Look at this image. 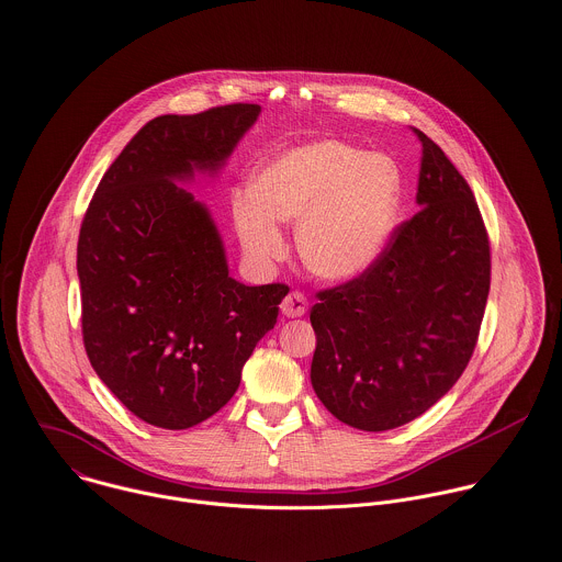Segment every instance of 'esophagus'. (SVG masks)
I'll list each match as a JSON object with an SVG mask.
<instances>
[{"mask_svg": "<svg viewBox=\"0 0 562 562\" xmlns=\"http://www.w3.org/2000/svg\"><path fill=\"white\" fill-rule=\"evenodd\" d=\"M280 308H282V315H286V317H302L306 313V308H308V300H306V295L302 291H291L282 300Z\"/></svg>", "mask_w": 562, "mask_h": 562, "instance_id": "obj_1", "label": "esophagus"}]
</instances>
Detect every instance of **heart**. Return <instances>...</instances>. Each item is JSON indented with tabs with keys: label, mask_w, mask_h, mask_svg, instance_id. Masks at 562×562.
Segmentation results:
<instances>
[{
	"label": "heart",
	"mask_w": 562,
	"mask_h": 562,
	"mask_svg": "<svg viewBox=\"0 0 562 562\" xmlns=\"http://www.w3.org/2000/svg\"><path fill=\"white\" fill-rule=\"evenodd\" d=\"M400 203L402 176L391 158L326 138L262 165L251 192L234 194L232 214L251 260H276L284 251L278 223H297L295 243L306 269L344 282L378 260Z\"/></svg>",
	"instance_id": "1"
}]
</instances>
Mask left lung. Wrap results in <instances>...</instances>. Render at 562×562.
Returning <instances> with one entry per match:
<instances>
[{
    "instance_id": "8db88e82",
    "label": "left lung",
    "mask_w": 562,
    "mask_h": 562,
    "mask_svg": "<svg viewBox=\"0 0 562 562\" xmlns=\"http://www.w3.org/2000/svg\"><path fill=\"white\" fill-rule=\"evenodd\" d=\"M422 140L419 212L361 276L319 291L311 384L366 432L432 408L465 370L490 293V240L474 194L443 149Z\"/></svg>"
}]
</instances>
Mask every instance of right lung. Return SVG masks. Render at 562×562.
Returning <instances> with one entry per match:
<instances>
[{
  "label": "right lung",
  "mask_w": 562,
  "mask_h": 562,
  "mask_svg": "<svg viewBox=\"0 0 562 562\" xmlns=\"http://www.w3.org/2000/svg\"><path fill=\"white\" fill-rule=\"evenodd\" d=\"M258 114L256 103H232L151 119L103 173L83 216L86 352L149 426L184 430L216 415L289 293L234 280L210 210L176 184L216 173Z\"/></svg>",
  "instance_id": "1"
}]
</instances>
